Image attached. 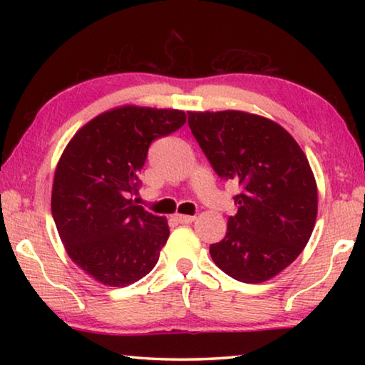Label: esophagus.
<instances>
[{
	"instance_id": "1",
	"label": "esophagus",
	"mask_w": 365,
	"mask_h": 365,
	"mask_svg": "<svg viewBox=\"0 0 365 365\" xmlns=\"http://www.w3.org/2000/svg\"><path fill=\"white\" fill-rule=\"evenodd\" d=\"M175 220L178 224H191V222L195 220V215H182V214H177L175 215Z\"/></svg>"
}]
</instances>
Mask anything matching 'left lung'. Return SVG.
<instances>
[{"label":"left lung","mask_w":365,"mask_h":365,"mask_svg":"<svg viewBox=\"0 0 365 365\" xmlns=\"http://www.w3.org/2000/svg\"><path fill=\"white\" fill-rule=\"evenodd\" d=\"M190 130L215 174L238 182V211L212 261L232 279L262 283L301 255L317 217V185L306 154L265 117L220 110L188 113Z\"/></svg>","instance_id":"obj_1"}]
</instances>
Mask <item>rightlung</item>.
Returning <instances> with one entry per match:
<instances>
[{
	"instance_id": "add662e5",
	"label": "right lung",
	"mask_w": 365,
	"mask_h": 365,
	"mask_svg": "<svg viewBox=\"0 0 365 365\" xmlns=\"http://www.w3.org/2000/svg\"><path fill=\"white\" fill-rule=\"evenodd\" d=\"M185 120L177 109L117 108L80 128L59 159L54 224L72 261L103 285H132L158 262L169 238L168 222L132 196L150 145Z\"/></svg>"
}]
</instances>
